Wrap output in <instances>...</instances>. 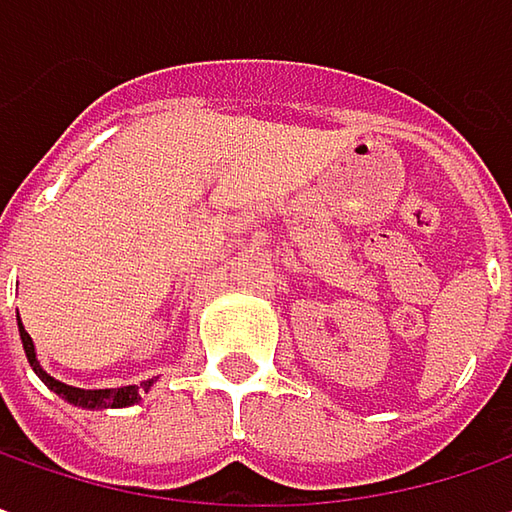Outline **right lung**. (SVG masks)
I'll return each mask as SVG.
<instances>
[{"label": "right lung", "instance_id": "obj_1", "mask_svg": "<svg viewBox=\"0 0 512 512\" xmlns=\"http://www.w3.org/2000/svg\"><path fill=\"white\" fill-rule=\"evenodd\" d=\"M16 320H19V311H16ZM19 337H22L27 362H30V368L36 371V377L42 379L53 394H59L62 399H67L70 405H79V408H87V411H98V408H127V405H135V402L141 399L138 385H124V388H98V391H84V388L64 385V382H59V379L50 377L45 368L39 365L33 340H30V334H27L25 326H22V320H19ZM150 385H152V379L150 382H141V388H144V391H147Z\"/></svg>", "mask_w": 512, "mask_h": 512}]
</instances>
